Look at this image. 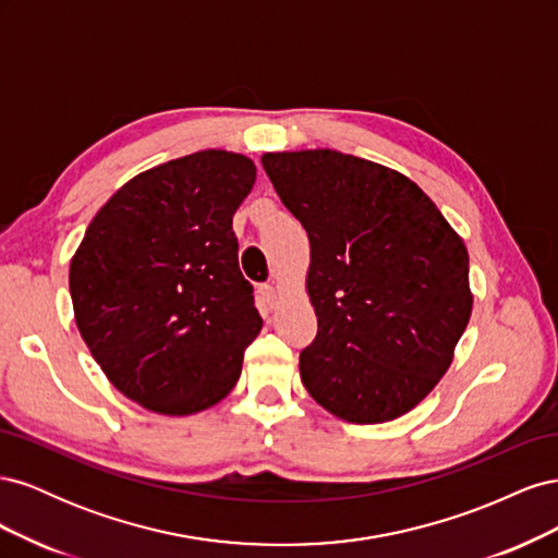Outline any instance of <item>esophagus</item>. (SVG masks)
Listing matches in <instances>:
<instances>
[{
	"mask_svg": "<svg viewBox=\"0 0 558 558\" xmlns=\"http://www.w3.org/2000/svg\"><path fill=\"white\" fill-rule=\"evenodd\" d=\"M258 293H260L263 302H265L269 310H275L279 302H281V291L277 289V286H272V283H263L260 289H258Z\"/></svg>",
	"mask_w": 558,
	"mask_h": 558,
	"instance_id": "1",
	"label": "esophagus"
}]
</instances>
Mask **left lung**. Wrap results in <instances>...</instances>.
I'll list each match as a JSON object with an SVG mask.
<instances>
[{"instance_id": "8db88e82", "label": "left lung", "mask_w": 558, "mask_h": 558, "mask_svg": "<svg viewBox=\"0 0 558 558\" xmlns=\"http://www.w3.org/2000/svg\"><path fill=\"white\" fill-rule=\"evenodd\" d=\"M283 207L310 238V396L349 424H384L447 373L470 320L468 248L404 174L330 148L265 154Z\"/></svg>"}]
</instances>
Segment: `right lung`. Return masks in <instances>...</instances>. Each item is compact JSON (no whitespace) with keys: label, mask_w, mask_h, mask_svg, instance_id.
<instances>
[{"label":"right lung","mask_w":558,"mask_h":558,"mask_svg":"<svg viewBox=\"0 0 558 558\" xmlns=\"http://www.w3.org/2000/svg\"><path fill=\"white\" fill-rule=\"evenodd\" d=\"M256 183L242 154L162 162L95 214L70 265L83 342L142 408L189 416L223 400L263 318L240 272L232 216Z\"/></svg>","instance_id":"1"}]
</instances>
